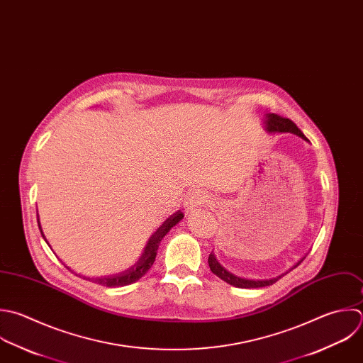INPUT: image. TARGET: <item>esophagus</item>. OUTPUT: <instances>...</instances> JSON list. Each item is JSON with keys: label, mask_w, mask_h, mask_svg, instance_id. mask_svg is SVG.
Returning a JSON list of instances; mask_svg holds the SVG:
<instances>
[{"label": "esophagus", "mask_w": 363, "mask_h": 363, "mask_svg": "<svg viewBox=\"0 0 363 363\" xmlns=\"http://www.w3.org/2000/svg\"><path fill=\"white\" fill-rule=\"evenodd\" d=\"M208 201H209V196L205 192H202V191H192V192H189L186 195V198L184 201V208H185L186 212H192L196 208L203 206L205 203H208Z\"/></svg>", "instance_id": "1"}]
</instances>
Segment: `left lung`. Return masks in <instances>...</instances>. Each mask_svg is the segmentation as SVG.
Segmentation results:
<instances>
[{"label":"left lung","instance_id":"obj_1","mask_svg":"<svg viewBox=\"0 0 363 363\" xmlns=\"http://www.w3.org/2000/svg\"><path fill=\"white\" fill-rule=\"evenodd\" d=\"M264 128L267 133H291V134H296L298 137H301L303 140H307V137L303 134V131L290 120V118H284L281 116H277V114H266L264 117ZM306 257H303L294 267H297ZM208 263H209V267L212 270L213 274H216L219 279H222L223 281H226L228 284L233 286V287H239V289H260V287H267V286H272L279 279H281L284 274H287L289 272H291L294 267H291L289 272L283 273L281 276H277V277H273V279H264V280H252V279H243V277H239V276H235L233 273L228 272L215 257L213 253L209 255V259H208Z\"/></svg>","mask_w":363,"mask_h":363}]
</instances>
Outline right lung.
<instances>
[{
  "instance_id": "add662e5",
  "label": "right lung",
  "mask_w": 363,
  "mask_h": 363,
  "mask_svg": "<svg viewBox=\"0 0 363 363\" xmlns=\"http://www.w3.org/2000/svg\"><path fill=\"white\" fill-rule=\"evenodd\" d=\"M184 218V213L181 211L175 212L174 215H171L152 235L151 238L148 239L145 247H144V252L141 255V257L131 266L128 267L127 270L124 272H120V273H116V274H110V276H101V277H84V276H80V274H76L79 277H83L84 280H89V281H93V283H97L100 286H106V287H123V286H128V284H133L135 283L137 280H140L143 276H145L148 273V270L151 269V266L154 264L155 262V256H157V250H158V246L161 243V240L165 238V235L171 230V228H174L181 219ZM38 226H39V230L42 233V238L45 239V242L48 243L43 232H42V228H40V223H39V216H38ZM49 245V243H48ZM66 269H69L66 266ZM70 270V269H69ZM72 272V270H70Z\"/></svg>"
}]
</instances>
